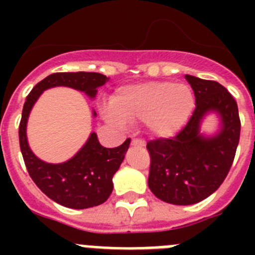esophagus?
I'll list each match as a JSON object with an SVG mask.
<instances>
[{"label":"esophagus","mask_w":255,"mask_h":255,"mask_svg":"<svg viewBox=\"0 0 255 255\" xmlns=\"http://www.w3.org/2000/svg\"><path fill=\"white\" fill-rule=\"evenodd\" d=\"M131 144L132 145H139V147H144L145 145L144 140H141V139H132Z\"/></svg>","instance_id":"34e87169"}]
</instances>
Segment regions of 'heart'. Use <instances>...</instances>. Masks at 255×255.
I'll list each match as a JSON object with an SVG mask.
<instances>
[{
  "instance_id": "obj_1",
  "label": "heart",
  "mask_w": 255,
  "mask_h": 255,
  "mask_svg": "<svg viewBox=\"0 0 255 255\" xmlns=\"http://www.w3.org/2000/svg\"><path fill=\"white\" fill-rule=\"evenodd\" d=\"M107 117L117 124L145 121L158 138H171L186 125L194 110L195 97L185 84L147 82L119 88Z\"/></svg>"
}]
</instances>
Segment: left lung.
Returning <instances> with one entry per match:
<instances>
[{
	"label": "left lung",
	"instance_id": "left-lung-1",
	"mask_svg": "<svg viewBox=\"0 0 255 255\" xmlns=\"http://www.w3.org/2000/svg\"><path fill=\"white\" fill-rule=\"evenodd\" d=\"M195 96V110L186 126L171 139L148 141V186L158 199L176 206L202 202L226 179L240 139L236 101L220 83L185 75ZM213 112L220 119L216 134L204 135L200 125Z\"/></svg>",
	"mask_w": 255,
	"mask_h": 255
}]
</instances>
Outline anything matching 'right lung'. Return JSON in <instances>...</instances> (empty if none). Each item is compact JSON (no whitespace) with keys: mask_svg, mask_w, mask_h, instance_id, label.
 I'll list each match as a JSON object with an SVG mask.
<instances>
[{"mask_svg":"<svg viewBox=\"0 0 255 255\" xmlns=\"http://www.w3.org/2000/svg\"><path fill=\"white\" fill-rule=\"evenodd\" d=\"M108 80L110 78L100 73L51 74L31 89L22 107L19 140L26 170L47 197L67 208L85 209L105 203L112 193V177L125 158L130 139H126L120 147L105 148L98 141L96 132H92L73 158L62 163H48L38 158L29 147L26 138L29 114L40 94L49 88L69 87L94 98L97 89ZM96 115L93 111L94 117Z\"/></svg>","mask_w":255,"mask_h":255,"instance_id":"right-lung-1","label":"right lung"}]
</instances>
